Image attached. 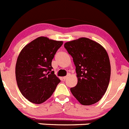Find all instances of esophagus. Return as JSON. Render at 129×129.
<instances>
[{
    "label": "esophagus",
    "instance_id": "obj_1",
    "mask_svg": "<svg viewBox=\"0 0 129 129\" xmlns=\"http://www.w3.org/2000/svg\"><path fill=\"white\" fill-rule=\"evenodd\" d=\"M67 78H68V75H67V76H64V77H63V80H66V79H67Z\"/></svg>",
    "mask_w": 129,
    "mask_h": 129
}]
</instances>
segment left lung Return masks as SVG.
<instances>
[{"instance_id": "obj_1", "label": "left lung", "mask_w": 129, "mask_h": 129, "mask_svg": "<svg viewBox=\"0 0 129 129\" xmlns=\"http://www.w3.org/2000/svg\"><path fill=\"white\" fill-rule=\"evenodd\" d=\"M64 48L73 57L78 77L71 93L83 105L97 103L106 92L110 79V62L106 50L85 37L66 43Z\"/></svg>"}]
</instances>
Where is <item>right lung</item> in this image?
Returning <instances> with one entry per match:
<instances>
[{
    "label": "right lung",
    "mask_w": 129,
    "mask_h": 129,
    "mask_svg": "<svg viewBox=\"0 0 129 129\" xmlns=\"http://www.w3.org/2000/svg\"><path fill=\"white\" fill-rule=\"evenodd\" d=\"M62 41L39 37L21 50L16 64V79L21 94L34 104L50 98L60 80L52 71L51 62Z\"/></svg>",
    "instance_id": "add662e5"
}]
</instances>
